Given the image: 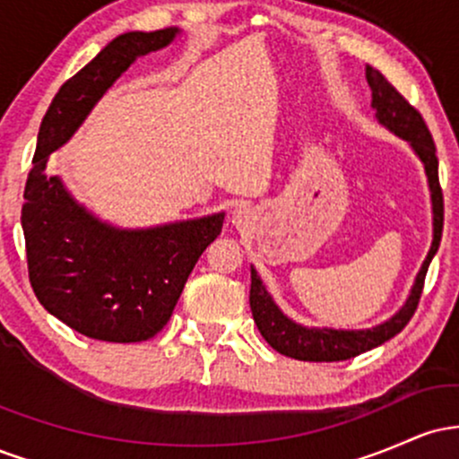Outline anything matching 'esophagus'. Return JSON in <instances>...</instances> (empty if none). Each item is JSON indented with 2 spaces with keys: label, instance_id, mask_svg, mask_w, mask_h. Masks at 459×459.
Here are the masks:
<instances>
[{
  "label": "esophagus",
  "instance_id": "1",
  "mask_svg": "<svg viewBox=\"0 0 459 459\" xmlns=\"http://www.w3.org/2000/svg\"><path fill=\"white\" fill-rule=\"evenodd\" d=\"M252 222V212L247 207H237L233 212V224L239 226V229H244Z\"/></svg>",
  "mask_w": 459,
  "mask_h": 459
}]
</instances>
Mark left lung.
Masks as SVG:
<instances>
[{"instance_id": "8db88e82", "label": "left lung", "mask_w": 459, "mask_h": 459, "mask_svg": "<svg viewBox=\"0 0 459 459\" xmlns=\"http://www.w3.org/2000/svg\"><path fill=\"white\" fill-rule=\"evenodd\" d=\"M367 82L371 88V108L376 112L377 123L394 135L403 138L412 146L414 155L419 157L425 168L428 177L429 196H431V215H434V237L428 256L423 265L416 273L410 296L405 298L403 307L393 315L391 319L373 325L365 330H334V328H308V325L298 324L291 317L278 308L273 298L263 284L259 272L255 265L250 267V308L252 317L263 339L270 343L273 350L281 354L296 358V360L308 362H334L354 358L362 351L373 350V347L386 343L394 334H399L412 319L416 304H419L420 293H423L425 273L434 255L438 252L440 237H442V220H445V204H442V189L438 183V157H436V146L431 140V134L425 125L423 116L410 105L394 88L388 83V79L376 71L373 66H367Z\"/></svg>"}]
</instances>
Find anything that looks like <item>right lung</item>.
Masks as SVG:
<instances>
[{
    "label": "right lung",
    "instance_id": "1",
    "mask_svg": "<svg viewBox=\"0 0 459 459\" xmlns=\"http://www.w3.org/2000/svg\"><path fill=\"white\" fill-rule=\"evenodd\" d=\"M178 28L116 36L51 101L25 183L21 226L30 282L54 317L79 334L138 343L170 319L187 276L224 224V212L151 229L103 222L49 175V155L65 146L114 82L142 56L160 51Z\"/></svg>",
    "mask_w": 459,
    "mask_h": 459
}]
</instances>
